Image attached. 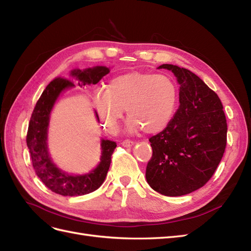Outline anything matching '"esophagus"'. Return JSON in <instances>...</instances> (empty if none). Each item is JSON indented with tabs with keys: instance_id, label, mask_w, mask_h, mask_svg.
<instances>
[{
	"instance_id": "esophagus-1",
	"label": "esophagus",
	"mask_w": 251,
	"mask_h": 251,
	"mask_svg": "<svg viewBox=\"0 0 251 251\" xmlns=\"http://www.w3.org/2000/svg\"><path fill=\"white\" fill-rule=\"evenodd\" d=\"M121 144H123V147H125V148H130V147L134 146V141L126 139V140H124L123 142H121Z\"/></svg>"
}]
</instances>
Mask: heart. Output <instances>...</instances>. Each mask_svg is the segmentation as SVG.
Returning <instances> with one entry per match:
<instances>
[{"label": "heart", "instance_id": "1", "mask_svg": "<svg viewBox=\"0 0 251 251\" xmlns=\"http://www.w3.org/2000/svg\"><path fill=\"white\" fill-rule=\"evenodd\" d=\"M94 104L109 130H116L126 110L127 130L143 128L148 134L170 126L179 104L177 83L165 74L128 72L112 78L104 92H97Z\"/></svg>", "mask_w": 251, "mask_h": 251}]
</instances>
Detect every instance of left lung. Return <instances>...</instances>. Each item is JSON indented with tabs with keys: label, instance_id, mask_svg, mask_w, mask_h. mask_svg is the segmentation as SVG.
<instances>
[{
	"label": "left lung",
	"instance_id": "left-lung-1",
	"mask_svg": "<svg viewBox=\"0 0 251 251\" xmlns=\"http://www.w3.org/2000/svg\"><path fill=\"white\" fill-rule=\"evenodd\" d=\"M180 85L179 108L170 126L150 138L153 156L146 178L157 193L191 194L211 178L223 157L227 124L219 96L185 68L163 64Z\"/></svg>",
	"mask_w": 251,
	"mask_h": 251
}]
</instances>
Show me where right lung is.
Here are the masks:
<instances>
[{
	"label": "right lung",
	"instance_id": "1",
	"mask_svg": "<svg viewBox=\"0 0 251 251\" xmlns=\"http://www.w3.org/2000/svg\"><path fill=\"white\" fill-rule=\"evenodd\" d=\"M109 72L110 68L108 67L95 66L82 70L73 69L70 72V76L78 80V86L82 87L91 83L95 85ZM74 87L75 85L72 81L60 77L53 79L49 83L35 104L29 121L26 138L30 157L37 177L53 193L70 197L87 195L100 187L107 177L113 151L117 147L116 142L101 138L100 161L95 169L82 175L68 174L60 170L52 161L47 142L51 112L59 95L65 90ZM95 115L100 121L96 112Z\"/></svg>",
	"mask_w": 251,
	"mask_h": 251
}]
</instances>
